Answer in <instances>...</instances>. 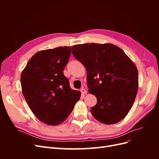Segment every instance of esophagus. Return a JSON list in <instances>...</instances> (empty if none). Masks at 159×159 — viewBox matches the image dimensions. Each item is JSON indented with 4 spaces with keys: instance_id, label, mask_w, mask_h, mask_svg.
Here are the masks:
<instances>
[{
    "instance_id": "esophagus-1",
    "label": "esophagus",
    "mask_w": 159,
    "mask_h": 159,
    "mask_svg": "<svg viewBox=\"0 0 159 159\" xmlns=\"http://www.w3.org/2000/svg\"><path fill=\"white\" fill-rule=\"evenodd\" d=\"M80 91H81V93H82V94H86V93H87V90H86L84 88H81L80 89Z\"/></svg>"
}]
</instances>
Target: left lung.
Here are the masks:
<instances>
[{"label":"left lung","mask_w":159,"mask_h":159,"mask_svg":"<svg viewBox=\"0 0 159 159\" xmlns=\"http://www.w3.org/2000/svg\"><path fill=\"white\" fill-rule=\"evenodd\" d=\"M71 52L87 70L89 93L97 98L91 113L111 125L126 117L139 88L138 70L122 49L112 44H78Z\"/></svg>","instance_id":"8db88e82"}]
</instances>
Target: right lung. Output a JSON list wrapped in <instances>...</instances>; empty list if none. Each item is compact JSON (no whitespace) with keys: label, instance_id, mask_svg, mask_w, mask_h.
Returning a JSON list of instances; mask_svg holds the SVG:
<instances>
[{"label":"right lung","instance_id":"add662e5","mask_svg":"<svg viewBox=\"0 0 159 159\" xmlns=\"http://www.w3.org/2000/svg\"><path fill=\"white\" fill-rule=\"evenodd\" d=\"M71 46L36 53L23 70L20 82L26 103L35 116L49 125H57L69 116L81 92L72 89L63 71Z\"/></svg>","mask_w":159,"mask_h":159}]
</instances>
